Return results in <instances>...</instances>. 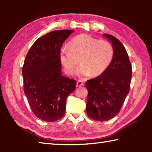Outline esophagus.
I'll use <instances>...</instances> for the list:
<instances>
[{"instance_id": "obj_1", "label": "esophagus", "mask_w": 152, "mask_h": 152, "mask_svg": "<svg viewBox=\"0 0 152 152\" xmlns=\"http://www.w3.org/2000/svg\"><path fill=\"white\" fill-rule=\"evenodd\" d=\"M84 85V83L82 80H78L76 82V86L77 87L83 86Z\"/></svg>"}]
</instances>
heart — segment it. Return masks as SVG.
Returning <instances> with one entry per match:
<instances>
[{"instance_id":"heart-1","label":"heart","mask_w":152,"mask_h":152,"mask_svg":"<svg viewBox=\"0 0 152 152\" xmlns=\"http://www.w3.org/2000/svg\"><path fill=\"white\" fill-rule=\"evenodd\" d=\"M113 56L114 50L109 42L80 35L69 42L68 48L61 49L60 60L68 75L74 73L79 60L80 66L77 68V75L80 78L96 77L106 71Z\"/></svg>"}]
</instances>
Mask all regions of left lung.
Segmentation results:
<instances>
[{
    "instance_id": "8db88e82",
    "label": "left lung",
    "mask_w": 152,
    "mask_h": 152,
    "mask_svg": "<svg viewBox=\"0 0 152 152\" xmlns=\"http://www.w3.org/2000/svg\"><path fill=\"white\" fill-rule=\"evenodd\" d=\"M112 43L114 56L101 75L86 82V113L91 119L104 121L119 113L130 89L132 67L125 48L119 39L104 34Z\"/></svg>"
}]
</instances>
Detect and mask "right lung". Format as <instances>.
<instances>
[{"mask_svg": "<svg viewBox=\"0 0 152 152\" xmlns=\"http://www.w3.org/2000/svg\"><path fill=\"white\" fill-rule=\"evenodd\" d=\"M74 30H56L35 41L22 69L24 92L35 115L48 122L61 119L76 82L62 76L60 51Z\"/></svg>", "mask_w": 152, "mask_h": 152, "instance_id": "1", "label": "right lung"}]
</instances>
